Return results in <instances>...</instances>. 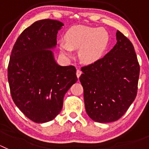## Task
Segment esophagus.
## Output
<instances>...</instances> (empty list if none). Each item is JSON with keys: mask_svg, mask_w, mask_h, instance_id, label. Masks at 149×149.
<instances>
[{"mask_svg": "<svg viewBox=\"0 0 149 149\" xmlns=\"http://www.w3.org/2000/svg\"><path fill=\"white\" fill-rule=\"evenodd\" d=\"M81 74H82V72H81V71L80 70V69H77V72H76V74H77V77H80V76H81Z\"/></svg>", "mask_w": 149, "mask_h": 149, "instance_id": "34e87169", "label": "esophagus"}]
</instances>
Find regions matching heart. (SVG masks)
I'll use <instances>...</instances> for the list:
<instances>
[{
    "mask_svg": "<svg viewBox=\"0 0 149 149\" xmlns=\"http://www.w3.org/2000/svg\"><path fill=\"white\" fill-rule=\"evenodd\" d=\"M65 39L66 42L60 44L62 52L71 57L72 50L80 48V59L86 63H93L102 58L110 42L105 29L86 26L72 27L66 33Z\"/></svg>",
    "mask_w": 149,
    "mask_h": 149,
    "instance_id": "1",
    "label": "heart"
}]
</instances>
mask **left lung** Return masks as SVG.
<instances>
[{
  "label": "left lung",
  "mask_w": 149,
  "mask_h": 149,
  "mask_svg": "<svg viewBox=\"0 0 149 149\" xmlns=\"http://www.w3.org/2000/svg\"><path fill=\"white\" fill-rule=\"evenodd\" d=\"M113 48L81 68L86 113L100 123L115 122L125 113L137 93L139 65L134 45L120 31Z\"/></svg>",
  "instance_id": "1"
}]
</instances>
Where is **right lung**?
I'll use <instances>...</instances> for the list:
<instances>
[{
	"instance_id": "1",
	"label": "right lung",
	"mask_w": 149,
	"mask_h": 149,
	"mask_svg": "<svg viewBox=\"0 0 149 149\" xmlns=\"http://www.w3.org/2000/svg\"><path fill=\"white\" fill-rule=\"evenodd\" d=\"M62 22H34L18 36L8 65V82L14 103L36 123L53 120L60 113L63 98L77 81L73 65L61 66L51 51Z\"/></svg>"
}]
</instances>
